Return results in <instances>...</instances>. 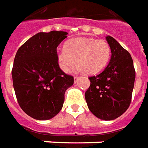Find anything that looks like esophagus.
I'll list each match as a JSON object with an SVG mask.
<instances>
[{
	"label": "esophagus",
	"mask_w": 148,
	"mask_h": 148,
	"mask_svg": "<svg viewBox=\"0 0 148 148\" xmlns=\"http://www.w3.org/2000/svg\"><path fill=\"white\" fill-rule=\"evenodd\" d=\"M79 79H80V77H78V76H75V77H74V82L76 83V82H77V80H79Z\"/></svg>",
	"instance_id": "obj_1"
}]
</instances>
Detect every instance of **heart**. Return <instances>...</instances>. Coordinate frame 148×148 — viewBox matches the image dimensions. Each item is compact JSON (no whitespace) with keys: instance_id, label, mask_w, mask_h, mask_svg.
<instances>
[{"instance_id":"1","label":"heart","mask_w":148,"mask_h":148,"mask_svg":"<svg viewBox=\"0 0 148 148\" xmlns=\"http://www.w3.org/2000/svg\"><path fill=\"white\" fill-rule=\"evenodd\" d=\"M111 48L105 40L80 37L68 40L64 48L57 51V60L61 70L68 72L76 64L78 69L88 74L101 72L110 61Z\"/></svg>"}]
</instances>
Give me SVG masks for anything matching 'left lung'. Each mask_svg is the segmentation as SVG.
<instances>
[{
	"label": "left lung",
	"instance_id": "1",
	"mask_svg": "<svg viewBox=\"0 0 148 148\" xmlns=\"http://www.w3.org/2000/svg\"><path fill=\"white\" fill-rule=\"evenodd\" d=\"M111 48L109 64L99 75L91 76L85 100L97 118L111 121L124 114L131 101L135 80L134 64L130 53L113 37H106Z\"/></svg>",
	"mask_w": 148,
	"mask_h": 148
}]
</instances>
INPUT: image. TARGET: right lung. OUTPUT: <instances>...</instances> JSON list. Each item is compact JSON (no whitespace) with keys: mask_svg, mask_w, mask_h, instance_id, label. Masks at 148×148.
Instances as JSON below:
<instances>
[{"mask_svg":"<svg viewBox=\"0 0 148 148\" xmlns=\"http://www.w3.org/2000/svg\"><path fill=\"white\" fill-rule=\"evenodd\" d=\"M67 35L57 30L36 34L18 49L14 58L12 77L18 104L36 120H48L59 114L65 91L74 83L57 60V47Z\"/></svg>","mask_w":148,"mask_h":148,"instance_id":"1","label":"right lung"}]
</instances>
